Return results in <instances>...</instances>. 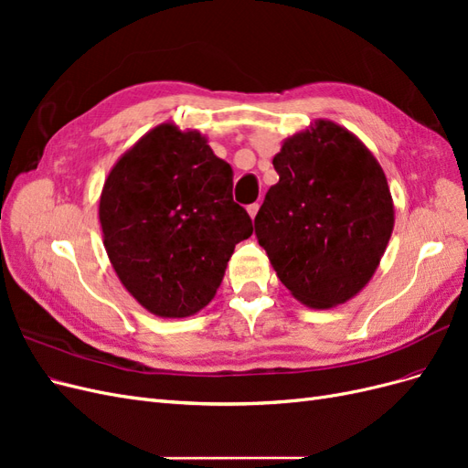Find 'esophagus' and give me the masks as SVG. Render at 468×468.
<instances>
[{
    "mask_svg": "<svg viewBox=\"0 0 468 468\" xmlns=\"http://www.w3.org/2000/svg\"><path fill=\"white\" fill-rule=\"evenodd\" d=\"M258 210H260V205H258V203H253V205H248V215H250L251 218H256V215H258Z\"/></svg>",
    "mask_w": 468,
    "mask_h": 468,
    "instance_id": "esophagus-1",
    "label": "esophagus"
}]
</instances>
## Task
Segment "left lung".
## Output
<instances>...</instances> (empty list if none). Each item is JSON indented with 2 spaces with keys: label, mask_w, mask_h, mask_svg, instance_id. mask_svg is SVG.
I'll return each instance as SVG.
<instances>
[{
  "label": "left lung",
  "mask_w": 468,
  "mask_h": 468,
  "mask_svg": "<svg viewBox=\"0 0 468 468\" xmlns=\"http://www.w3.org/2000/svg\"><path fill=\"white\" fill-rule=\"evenodd\" d=\"M253 220L277 277L308 308H334L359 294L394 229L388 181L371 150L328 119L282 140Z\"/></svg>",
  "instance_id": "8db88e82"
}]
</instances>
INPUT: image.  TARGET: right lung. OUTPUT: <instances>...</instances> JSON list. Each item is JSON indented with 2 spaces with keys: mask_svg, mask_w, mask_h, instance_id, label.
Instances as JSON below:
<instances>
[{
  "mask_svg": "<svg viewBox=\"0 0 468 468\" xmlns=\"http://www.w3.org/2000/svg\"><path fill=\"white\" fill-rule=\"evenodd\" d=\"M232 177L207 136L174 122L154 126L111 167L99 199L103 246L122 287L154 316L203 310L236 244L251 236Z\"/></svg>",
  "mask_w": 468,
  "mask_h": 468,
  "instance_id": "1",
  "label": "right lung"
}]
</instances>
